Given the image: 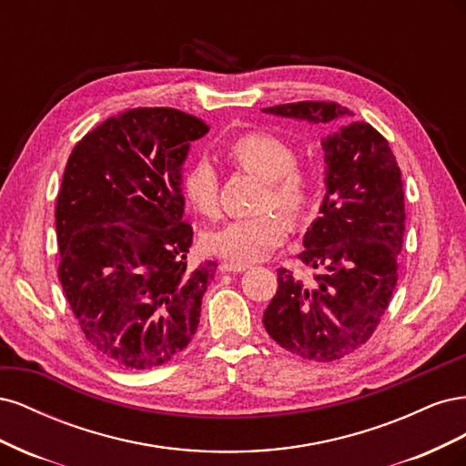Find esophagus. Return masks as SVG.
I'll return each mask as SVG.
<instances>
[{"label": "esophagus", "mask_w": 466, "mask_h": 466, "mask_svg": "<svg viewBox=\"0 0 466 466\" xmlns=\"http://www.w3.org/2000/svg\"><path fill=\"white\" fill-rule=\"evenodd\" d=\"M247 268H248V264H243V262H221L219 264V270L221 272H233V274L245 272Z\"/></svg>", "instance_id": "obj_1"}]
</instances>
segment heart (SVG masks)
<instances>
[{"mask_svg":"<svg viewBox=\"0 0 466 466\" xmlns=\"http://www.w3.org/2000/svg\"><path fill=\"white\" fill-rule=\"evenodd\" d=\"M228 159L238 171L264 180L258 209L278 208L298 221L313 204L315 182L305 168L295 165L293 147L268 132H247L225 147ZM182 196L187 204L204 218H214L219 206V177L206 159L194 161L182 177ZM288 235V223L278 214L238 218L221 228L206 231L204 248L211 255L233 262H250L274 250Z\"/></svg>","mask_w":466,"mask_h":466,"instance_id":"heart-1","label":"heart"}]
</instances>
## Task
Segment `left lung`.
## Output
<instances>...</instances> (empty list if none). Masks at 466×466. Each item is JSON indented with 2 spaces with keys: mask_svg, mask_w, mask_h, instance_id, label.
<instances>
[{
  "mask_svg": "<svg viewBox=\"0 0 466 466\" xmlns=\"http://www.w3.org/2000/svg\"><path fill=\"white\" fill-rule=\"evenodd\" d=\"M262 110L327 128L320 218L307 229L299 255L319 274L307 284L279 268L264 329L291 354L340 360L370 340L397 286L406 219L400 168L387 139L338 103Z\"/></svg>",
  "mask_w": 466,
  "mask_h": 466,
  "instance_id": "1",
  "label": "left lung"
}]
</instances>
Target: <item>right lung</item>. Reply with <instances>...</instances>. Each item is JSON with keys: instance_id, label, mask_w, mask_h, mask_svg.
<instances>
[{"instance_id": "obj_1", "label": "right lung", "mask_w": 466, "mask_h": 466, "mask_svg": "<svg viewBox=\"0 0 466 466\" xmlns=\"http://www.w3.org/2000/svg\"><path fill=\"white\" fill-rule=\"evenodd\" d=\"M208 126L175 108H132L69 155L56 202L58 278L87 342L124 370L188 346L216 262L187 270L182 165Z\"/></svg>"}]
</instances>
